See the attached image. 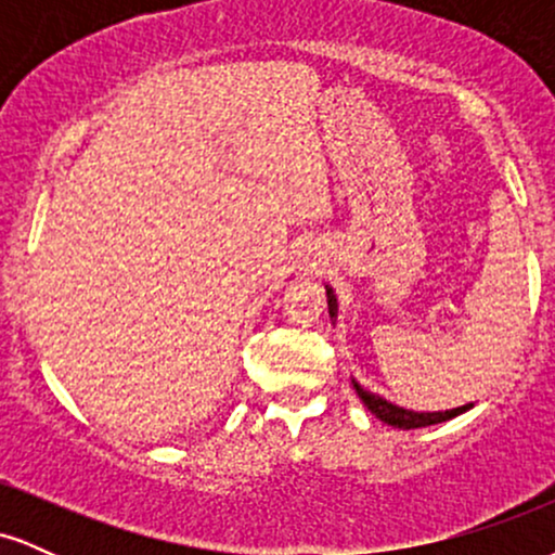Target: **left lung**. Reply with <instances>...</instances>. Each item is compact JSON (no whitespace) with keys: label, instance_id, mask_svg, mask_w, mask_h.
I'll use <instances>...</instances> for the list:
<instances>
[{"label":"left lung","instance_id":"obj_1","mask_svg":"<svg viewBox=\"0 0 555 555\" xmlns=\"http://www.w3.org/2000/svg\"><path fill=\"white\" fill-rule=\"evenodd\" d=\"M326 297H328V315H331V321H336V313H339V302H336L334 289H331L328 284H326ZM352 386H354V391H358V397L362 399V404H365L367 410H371L373 415L380 420V423L393 425V428H401V430L428 428V425L446 423V420H451V417L462 415V412L473 410V401H469V404L454 406V410H446V412H412V410H404V406L391 404V401H386L384 397H378V393H371V391H367V388H362L354 378H352Z\"/></svg>","mask_w":555,"mask_h":555}]
</instances>
